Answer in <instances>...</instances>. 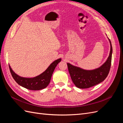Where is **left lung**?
Segmentation results:
<instances>
[{"label":"left lung","mask_w":123,"mask_h":123,"mask_svg":"<svg viewBox=\"0 0 123 123\" xmlns=\"http://www.w3.org/2000/svg\"><path fill=\"white\" fill-rule=\"evenodd\" d=\"M108 39L110 44L109 55L106 61L99 67L88 70L67 63L71 78L76 87L80 89L89 88L102 82L106 79L110 71L112 54V45L110 39Z\"/></svg>","instance_id":"8db88e82"}]
</instances>
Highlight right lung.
I'll use <instances>...</instances> for the list:
<instances>
[{"label": "right lung", "instance_id": "obj_1", "mask_svg": "<svg viewBox=\"0 0 123 123\" xmlns=\"http://www.w3.org/2000/svg\"><path fill=\"white\" fill-rule=\"evenodd\" d=\"M62 60L59 58L51 63L48 68L40 75L34 77L27 78L20 76L15 73L9 65L12 76L16 82L21 86L31 90H39L46 88L49 84L56 67Z\"/></svg>", "mask_w": 123, "mask_h": 123}]
</instances>
